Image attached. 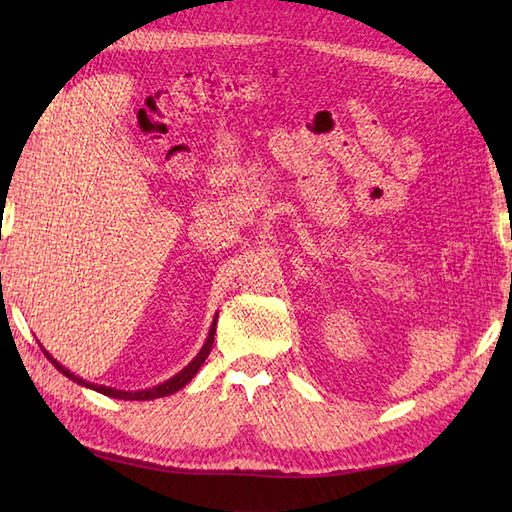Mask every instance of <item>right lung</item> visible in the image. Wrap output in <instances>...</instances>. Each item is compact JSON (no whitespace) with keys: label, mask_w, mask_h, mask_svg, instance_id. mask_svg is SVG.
Returning <instances> with one entry per match:
<instances>
[{"label":"right lung","mask_w":512,"mask_h":512,"mask_svg":"<svg viewBox=\"0 0 512 512\" xmlns=\"http://www.w3.org/2000/svg\"><path fill=\"white\" fill-rule=\"evenodd\" d=\"M215 325H217V314H215V319H213V323H211V330H209V336H206V341H204V345H202V350L198 352V356L193 358V361L182 369V372H178L176 376L173 378H169V380H165V383H160V385H156V387H149V389H140V391H125V389H114V387H105V385H96V383H88V380H83L81 376H76L74 372H70L68 367L65 365H61L57 358H54L46 347H43L41 343V350H43V354H46V358L48 361L59 369V372L63 374V376H68L70 380H74V383H79V385H83V387H88V389H94V391H99V394H105V396H110V398H121V400H154V398H165V396H169V394H176L178 389H182L184 385L189 383V380L198 374V369L202 367V363L206 361V356H209V352H211V347H213V339H215Z\"/></svg>","instance_id":"add662e5"}]
</instances>
